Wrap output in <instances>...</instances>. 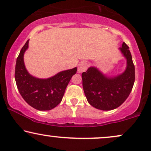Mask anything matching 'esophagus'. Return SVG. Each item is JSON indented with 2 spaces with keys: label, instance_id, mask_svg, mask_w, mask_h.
<instances>
[{
  "label": "esophagus",
  "instance_id": "1",
  "mask_svg": "<svg viewBox=\"0 0 151 151\" xmlns=\"http://www.w3.org/2000/svg\"><path fill=\"white\" fill-rule=\"evenodd\" d=\"M88 63H87V62L86 61L81 62V63H79L78 67V72L79 73H81L86 71L87 68H88Z\"/></svg>",
  "mask_w": 151,
  "mask_h": 151
}]
</instances>
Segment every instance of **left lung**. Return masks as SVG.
Here are the masks:
<instances>
[{
	"mask_svg": "<svg viewBox=\"0 0 151 151\" xmlns=\"http://www.w3.org/2000/svg\"><path fill=\"white\" fill-rule=\"evenodd\" d=\"M127 59L122 73L107 76L97 67L91 66L82 73L83 88L87 100L96 109L112 110L119 107L132 92L135 81V67L129 48L124 42L119 49Z\"/></svg>",
	"mask_w": 151,
	"mask_h": 151,
	"instance_id": "1",
	"label": "left lung"
}]
</instances>
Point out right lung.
I'll return each instance as SVG.
<instances>
[{
  "mask_svg": "<svg viewBox=\"0 0 151 151\" xmlns=\"http://www.w3.org/2000/svg\"><path fill=\"white\" fill-rule=\"evenodd\" d=\"M29 40L23 46L16 61L15 78L19 93L24 101L37 110H51L61 102L65 88L77 68L63 70L48 78H38L28 73L24 63V54Z\"/></svg>",
  "mask_w": 151,
  "mask_h": 151,
  "instance_id": "right-lung-1",
  "label": "right lung"
}]
</instances>
